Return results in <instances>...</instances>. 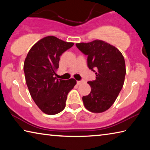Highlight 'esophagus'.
I'll list each match as a JSON object with an SVG mask.
<instances>
[{
    "instance_id": "obj_1",
    "label": "esophagus",
    "mask_w": 150,
    "mask_h": 150,
    "mask_svg": "<svg viewBox=\"0 0 150 150\" xmlns=\"http://www.w3.org/2000/svg\"><path fill=\"white\" fill-rule=\"evenodd\" d=\"M85 81H77V83L78 85H82L83 83H84Z\"/></svg>"
}]
</instances>
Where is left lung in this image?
<instances>
[{"label": "left lung", "mask_w": 150, "mask_h": 150, "mask_svg": "<svg viewBox=\"0 0 150 150\" xmlns=\"http://www.w3.org/2000/svg\"><path fill=\"white\" fill-rule=\"evenodd\" d=\"M76 46L88 55V67L96 75L95 80L88 82L91 91L83 96V104L91 112H103L115 102L123 87L126 72L124 56L117 48L103 40L77 43Z\"/></svg>", "instance_id": "left-lung-1"}]
</instances>
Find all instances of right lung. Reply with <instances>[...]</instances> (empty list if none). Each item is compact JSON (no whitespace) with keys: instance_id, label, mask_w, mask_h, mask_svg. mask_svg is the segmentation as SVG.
<instances>
[{"instance_id":"right-lung-1","label":"right lung","mask_w":150,"mask_h":150,"mask_svg":"<svg viewBox=\"0 0 150 150\" xmlns=\"http://www.w3.org/2000/svg\"><path fill=\"white\" fill-rule=\"evenodd\" d=\"M73 45L53 35L46 36L33 45L25 59L24 71L30 95L47 115H56L65 108L68 93L77 83L74 79L56 77L60 55Z\"/></svg>"}]
</instances>
